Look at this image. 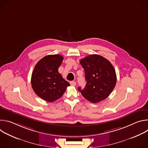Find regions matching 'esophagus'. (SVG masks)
<instances>
[{"mask_svg":"<svg viewBox=\"0 0 148 148\" xmlns=\"http://www.w3.org/2000/svg\"><path fill=\"white\" fill-rule=\"evenodd\" d=\"M70 85L71 86H75L76 85V82L74 81H70Z\"/></svg>","mask_w":148,"mask_h":148,"instance_id":"obj_1","label":"esophagus"}]
</instances>
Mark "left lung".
<instances>
[{"instance_id":"left-lung-1","label":"left lung","mask_w":148,"mask_h":148,"mask_svg":"<svg viewBox=\"0 0 148 148\" xmlns=\"http://www.w3.org/2000/svg\"><path fill=\"white\" fill-rule=\"evenodd\" d=\"M85 71L87 84L78 91L86 99L92 103L106 99L111 93L116 82L115 70L111 63L98 54H91L80 60Z\"/></svg>"}]
</instances>
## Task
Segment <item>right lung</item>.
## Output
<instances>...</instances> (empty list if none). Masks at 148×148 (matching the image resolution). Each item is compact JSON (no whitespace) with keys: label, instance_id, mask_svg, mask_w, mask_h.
<instances>
[{"label":"right lung","instance_id":"add662e5","mask_svg":"<svg viewBox=\"0 0 148 148\" xmlns=\"http://www.w3.org/2000/svg\"><path fill=\"white\" fill-rule=\"evenodd\" d=\"M63 60L58 54L42 58L34 67L31 83L34 92L41 99L53 102L62 97L70 83L62 78L58 69Z\"/></svg>","mask_w":148,"mask_h":148}]
</instances>
